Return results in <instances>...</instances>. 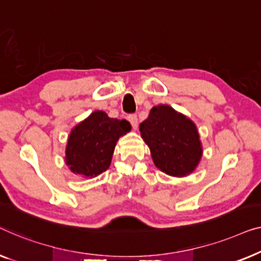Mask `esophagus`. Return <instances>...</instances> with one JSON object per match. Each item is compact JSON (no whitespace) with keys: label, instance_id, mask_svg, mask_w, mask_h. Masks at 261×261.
Wrapping results in <instances>:
<instances>
[{"label":"esophagus","instance_id":"1","mask_svg":"<svg viewBox=\"0 0 261 261\" xmlns=\"http://www.w3.org/2000/svg\"><path fill=\"white\" fill-rule=\"evenodd\" d=\"M129 122L131 123V125L134 129H137L138 126V119H137V116L136 115H130L129 116Z\"/></svg>","mask_w":261,"mask_h":261}]
</instances>
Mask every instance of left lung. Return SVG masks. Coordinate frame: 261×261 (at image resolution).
I'll list each match as a JSON object with an SVG mask.
<instances>
[{
  "mask_svg": "<svg viewBox=\"0 0 261 261\" xmlns=\"http://www.w3.org/2000/svg\"><path fill=\"white\" fill-rule=\"evenodd\" d=\"M139 131L155 166L166 174L186 176L199 164L202 148L195 124L170 106H153Z\"/></svg>",
  "mask_w": 261,
  "mask_h": 261,
  "instance_id": "obj_1",
  "label": "left lung"
}]
</instances>
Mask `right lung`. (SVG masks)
<instances>
[{"label": "right lung", "mask_w": 261, "mask_h": 261, "mask_svg": "<svg viewBox=\"0 0 261 261\" xmlns=\"http://www.w3.org/2000/svg\"><path fill=\"white\" fill-rule=\"evenodd\" d=\"M131 130L126 120L95 111L72 130L66 148V163L73 172L93 177L108 170L120 136Z\"/></svg>", "instance_id": "1"}]
</instances>
